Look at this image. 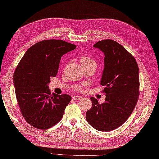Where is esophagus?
I'll list each match as a JSON object with an SVG mask.
<instances>
[{"mask_svg":"<svg viewBox=\"0 0 159 159\" xmlns=\"http://www.w3.org/2000/svg\"><path fill=\"white\" fill-rule=\"evenodd\" d=\"M72 98H73L74 100H80L82 99V98H81V96H78V95H74L72 97Z\"/></svg>","mask_w":159,"mask_h":159,"instance_id":"esophagus-1","label":"esophagus"}]
</instances>
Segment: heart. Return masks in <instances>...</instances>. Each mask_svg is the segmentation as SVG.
<instances>
[{"instance_id": "b5f03b06", "label": "heart", "mask_w": 159, "mask_h": 159, "mask_svg": "<svg viewBox=\"0 0 159 159\" xmlns=\"http://www.w3.org/2000/svg\"><path fill=\"white\" fill-rule=\"evenodd\" d=\"M80 63L81 64H89L91 63V62H95L92 59H91L90 57H89L87 56H82L80 57ZM81 89V87L78 88V90H80Z\"/></svg>"}]
</instances>
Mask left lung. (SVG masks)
<instances>
[{
  "label": "left lung",
  "mask_w": 159,
  "mask_h": 159,
  "mask_svg": "<svg viewBox=\"0 0 159 159\" xmlns=\"http://www.w3.org/2000/svg\"><path fill=\"white\" fill-rule=\"evenodd\" d=\"M103 52L104 70L100 84L105 86V103L91 98L92 107L86 120L101 131H111L125 122L132 113L139 95V67L134 57L119 43L103 40L93 45Z\"/></svg>",
  "instance_id": "left-lung-1"
}]
</instances>
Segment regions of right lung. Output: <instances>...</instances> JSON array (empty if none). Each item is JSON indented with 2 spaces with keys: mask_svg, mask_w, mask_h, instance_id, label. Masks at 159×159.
I'll return each mask as SVG.
<instances>
[{
  "mask_svg": "<svg viewBox=\"0 0 159 159\" xmlns=\"http://www.w3.org/2000/svg\"><path fill=\"white\" fill-rule=\"evenodd\" d=\"M76 46L61 40H45L26 52L13 77L17 102L30 125L47 129L58 123L70 102L69 95L51 92L48 86L58 71L61 56Z\"/></svg>",
  "mask_w": 159,
  "mask_h": 159,
  "instance_id": "right-lung-1",
  "label": "right lung"
}]
</instances>
